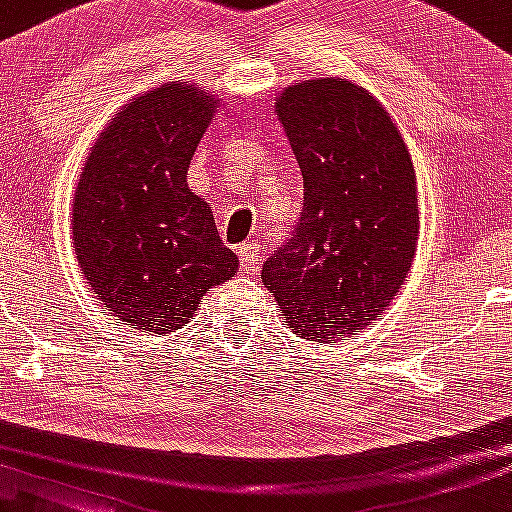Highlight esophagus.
Segmentation results:
<instances>
[{
    "label": "esophagus",
    "mask_w": 512,
    "mask_h": 512,
    "mask_svg": "<svg viewBox=\"0 0 512 512\" xmlns=\"http://www.w3.org/2000/svg\"><path fill=\"white\" fill-rule=\"evenodd\" d=\"M239 259H241V269L253 273L259 269V264H262V250H259L257 243H241Z\"/></svg>",
    "instance_id": "1"
}]
</instances>
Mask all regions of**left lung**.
Instances as JSON below:
<instances>
[{"label":"left lung","mask_w":512,"mask_h":512,"mask_svg":"<svg viewBox=\"0 0 512 512\" xmlns=\"http://www.w3.org/2000/svg\"><path fill=\"white\" fill-rule=\"evenodd\" d=\"M276 112L303 174V209L262 282L299 338H349L411 271L421 227L414 163L384 105L347 78L294 82Z\"/></svg>","instance_id":"left-lung-1"}]
</instances>
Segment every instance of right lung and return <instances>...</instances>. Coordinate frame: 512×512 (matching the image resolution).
Instances as JSON below:
<instances>
[{
	"mask_svg": "<svg viewBox=\"0 0 512 512\" xmlns=\"http://www.w3.org/2000/svg\"><path fill=\"white\" fill-rule=\"evenodd\" d=\"M213 91L165 82L121 108L75 188L73 246L87 285L131 329L167 333L239 271L213 211L188 188L197 144L218 108Z\"/></svg>",
	"mask_w": 512,
	"mask_h": 512,
	"instance_id": "obj_1",
	"label": "right lung"
}]
</instances>
